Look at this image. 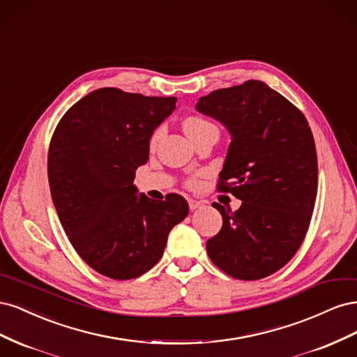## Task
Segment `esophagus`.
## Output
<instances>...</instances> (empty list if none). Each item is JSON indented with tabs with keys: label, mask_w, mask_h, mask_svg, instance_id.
Masks as SVG:
<instances>
[{
	"label": "esophagus",
	"mask_w": 357,
	"mask_h": 357,
	"mask_svg": "<svg viewBox=\"0 0 357 357\" xmlns=\"http://www.w3.org/2000/svg\"><path fill=\"white\" fill-rule=\"evenodd\" d=\"M202 202L201 201H197V199H189V208L193 211V210H198L202 207Z\"/></svg>",
	"instance_id": "esophagus-1"
}]
</instances>
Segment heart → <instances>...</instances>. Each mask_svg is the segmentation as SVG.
Returning <instances> with one entry per match:
<instances>
[{
	"instance_id": "heart-1",
	"label": "heart",
	"mask_w": 357,
	"mask_h": 357,
	"mask_svg": "<svg viewBox=\"0 0 357 357\" xmlns=\"http://www.w3.org/2000/svg\"><path fill=\"white\" fill-rule=\"evenodd\" d=\"M210 126H214V125L211 122H208L207 119L199 117V116H188L185 119V122H183V128H185L186 134L190 138H195L197 135H199L204 131V129H207ZM159 137H160V129H156V131L152 135V138H150V144L155 146L158 143ZM186 186L188 188H197L198 186V177L197 176L189 177L186 180Z\"/></svg>"
}]
</instances>
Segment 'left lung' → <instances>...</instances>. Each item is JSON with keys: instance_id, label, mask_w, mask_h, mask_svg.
I'll use <instances>...</instances> for the list:
<instances>
[{"instance_id": "obj_1", "label": "left lung", "mask_w": 357, "mask_h": 357, "mask_svg": "<svg viewBox=\"0 0 357 357\" xmlns=\"http://www.w3.org/2000/svg\"><path fill=\"white\" fill-rule=\"evenodd\" d=\"M197 109L231 132L218 190L243 201L236 211L213 204L223 225L207 253L234 278H265L295 256L314 210L319 176L310 125L298 107L257 80L201 96Z\"/></svg>"}]
</instances>
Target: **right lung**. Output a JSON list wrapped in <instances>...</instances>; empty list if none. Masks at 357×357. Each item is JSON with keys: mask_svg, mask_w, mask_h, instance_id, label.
I'll use <instances>...</instances> for the list:
<instances>
[{"mask_svg": "<svg viewBox=\"0 0 357 357\" xmlns=\"http://www.w3.org/2000/svg\"><path fill=\"white\" fill-rule=\"evenodd\" d=\"M176 101L101 88L75 102L52 135L47 176L61 225L83 261L109 278L131 280L153 268L169 231L189 213L177 193L138 198L134 186L150 137Z\"/></svg>", "mask_w": 357, "mask_h": 357, "instance_id": "right-lung-1", "label": "right lung"}]
</instances>
